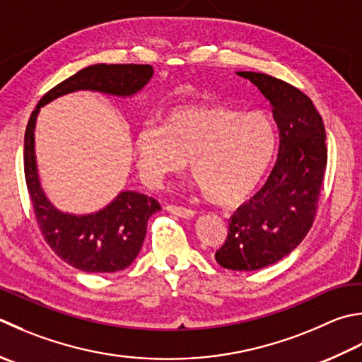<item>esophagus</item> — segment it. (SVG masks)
Returning <instances> with one entry per match:
<instances>
[{
    "label": "esophagus",
    "instance_id": "esophagus-1",
    "mask_svg": "<svg viewBox=\"0 0 362 362\" xmlns=\"http://www.w3.org/2000/svg\"><path fill=\"white\" fill-rule=\"evenodd\" d=\"M166 210L169 211V214H173V215L183 218V219H191L194 216L193 210L185 209V207H179V205H166Z\"/></svg>",
    "mask_w": 362,
    "mask_h": 362
}]
</instances>
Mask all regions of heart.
Returning a JSON list of instances; mask_svg holds the SVG:
<instances>
[{"mask_svg": "<svg viewBox=\"0 0 362 362\" xmlns=\"http://www.w3.org/2000/svg\"><path fill=\"white\" fill-rule=\"evenodd\" d=\"M139 173L158 182L189 163V173L210 202L232 207L264 180L276 151V130L262 112L201 103L175 106L160 125L134 134Z\"/></svg>", "mask_w": 362, "mask_h": 362, "instance_id": "b5f03b06", "label": "heart"}]
</instances>
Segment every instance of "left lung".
Here are the masks:
<instances>
[{"label": "left lung", "instance_id": "8db88e82", "mask_svg": "<svg viewBox=\"0 0 362 362\" xmlns=\"http://www.w3.org/2000/svg\"><path fill=\"white\" fill-rule=\"evenodd\" d=\"M273 106L279 132L270 177L229 219V233L215 259L223 268L256 272L288 256L314 223L327 168L323 120L308 95L265 74L237 72Z\"/></svg>", "mask_w": 362, "mask_h": 362}]
</instances>
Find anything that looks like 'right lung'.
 I'll use <instances>...</instances> for the list:
<instances>
[{
    "instance_id": "right-lung-1",
    "label": "right lung",
    "mask_w": 362,
    "mask_h": 362,
    "mask_svg": "<svg viewBox=\"0 0 362 362\" xmlns=\"http://www.w3.org/2000/svg\"><path fill=\"white\" fill-rule=\"evenodd\" d=\"M153 76L151 66L139 64H95L81 69L40 98L25 133V177L34 215L45 242L76 270L115 273L129 267L143 246L147 221L161 210L160 204L136 191L120 193L103 209L75 215L49 202L42 189L35 161V122L42 106L76 90L129 98L136 95Z\"/></svg>"
}]
</instances>
